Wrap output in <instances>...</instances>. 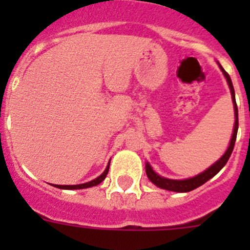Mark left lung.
I'll use <instances>...</instances> for the list:
<instances>
[{
	"mask_svg": "<svg viewBox=\"0 0 250 250\" xmlns=\"http://www.w3.org/2000/svg\"><path fill=\"white\" fill-rule=\"evenodd\" d=\"M219 68L222 70L223 75L227 79V83H228L229 90H230L231 94V100H233V106H234V118H235V121H234V127H233V134H231V139L229 141V146L228 149L225 150V152L219 158V160H216L213 165L205 169L203 173L198 174V175L193 176V178H188L183 179V180H175V179H167L164 178V176L159 175L158 173L154 171V169L151 167V165L149 163H145V171H146V175L149 178L150 182L154 185H156L160 189H165V190L169 191H175V193H188V191H191L196 188H199L200 185H203L204 183H207L209 179H211L213 176H215L216 174L219 173L220 170L224 167V165L228 163L229 158L231 155V151L234 149V144H235V139H237V132H238V106L237 103H235V92H234L233 83H231L230 76H229L227 72H225L224 68L222 67L219 62Z\"/></svg>",
	"mask_w": 250,
	"mask_h": 250,
	"instance_id": "1",
	"label": "left lung"
}]
</instances>
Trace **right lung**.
Here are the masks:
<instances>
[{"label":"right lung","instance_id":"add662e5","mask_svg":"<svg viewBox=\"0 0 250 250\" xmlns=\"http://www.w3.org/2000/svg\"><path fill=\"white\" fill-rule=\"evenodd\" d=\"M109 167H110V163L107 164V167H106V169L104 170V173L101 174L100 176H98V178L94 179V180H91V182L89 183H83V184H77V185H55L54 184V187L59 188V189H67V190H74V189H86V188L95 187V185L100 184L104 179L106 178V175H107V173H109Z\"/></svg>","mask_w":250,"mask_h":250}]
</instances>
